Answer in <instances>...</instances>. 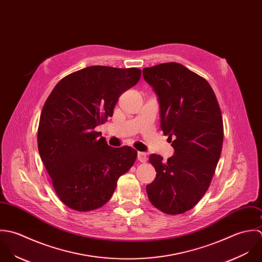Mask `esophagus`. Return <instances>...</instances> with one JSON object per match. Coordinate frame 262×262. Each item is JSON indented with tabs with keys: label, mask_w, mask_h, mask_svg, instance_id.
Instances as JSON below:
<instances>
[{
	"label": "esophagus",
	"mask_w": 262,
	"mask_h": 262,
	"mask_svg": "<svg viewBox=\"0 0 262 262\" xmlns=\"http://www.w3.org/2000/svg\"><path fill=\"white\" fill-rule=\"evenodd\" d=\"M147 154L146 153H144V152H138V160L140 161V162H142V163H145V162H147Z\"/></svg>",
	"instance_id": "obj_1"
}]
</instances>
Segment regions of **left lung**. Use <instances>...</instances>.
<instances>
[{
    "instance_id": "obj_1",
    "label": "left lung",
    "mask_w": 262,
    "mask_h": 262,
    "mask_svg": "<svg viewBox=\"0 0 262 262\" xmlns=\"http://www.w3.org/2000/svg\"><path fill=\"white\" fill-rule=\"evenodd\" d=\"M143 76L158 96L161 129L174 149L166 162L150 156L157 174L147 185L148 198L165 213H182L210 184L224 139L221 109L208 81L180 63L145 68Z\"/></svg>"
}]
</instances>
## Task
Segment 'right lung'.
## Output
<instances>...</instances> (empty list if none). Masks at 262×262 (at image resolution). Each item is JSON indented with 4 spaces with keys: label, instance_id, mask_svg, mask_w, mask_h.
Segmentation results:
<instances>
[{
    "label": "right lung",
    "instance_id": "right-lung-1",
    "mask_svg": "<svg viewBox=\"0 0 262 262\" xmlns=\"http://www.w3.org/2000/svg\"><path fill=\"white\" fill-rule=\"evenodd\" d=\"M137 68L92 66L53 88L40 114L37 145L59 200L70 209H98L137 159L128 146L112 148L95 127L112 116L119 96L141 78Z\"/></svg>",
    "mask_w": 262,
    "mask_h": 262
}]
</instances>
